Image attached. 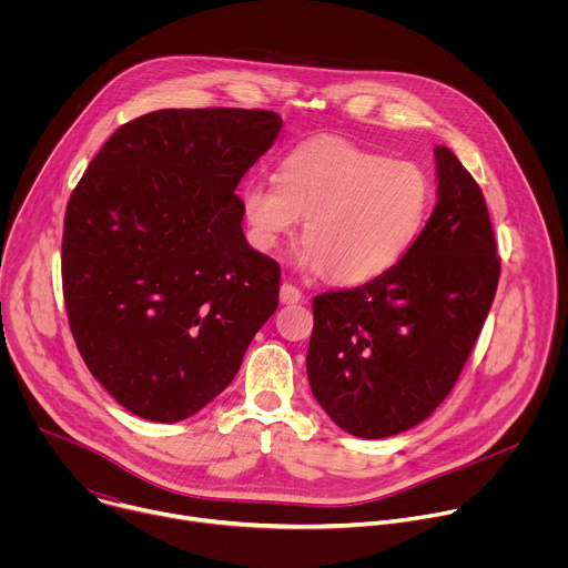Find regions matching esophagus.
Wrapping results in <instances>:
<instances>
[{"label": "esophagus", "instance_id": "34e87169", "mask_svg": "<svg viewBox=\"0 0 568 568\" xmlns=\"http://www.w3.org/2000/svg\"><path fill=\"white\" fill-rule=\"evenodd\" d=\"M303 298V292L298 287H294L292 283H283L281 285V303H298Z\"/></svg>", "mask_w": 568, "mask_h": 568}]
</instances>
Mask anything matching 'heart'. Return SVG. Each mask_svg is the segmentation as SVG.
Segmentation results:
<instances>
[{"label":"heart","instance_id":"b5f03b06","mask_svg":"<svg viewBox=\"0 0 568 568\" xmlns=\"http://www.w3.org/2000/svg\"><path fill=\"white\" fill-rule=\"evenodd\" d=\"M432 204V178L416 161L342 139L301 143L283 159L278 182H250L240 197L258 250H276L305 220L298 265L342 285L368 283L397 265Z\"/></svg>","mask_w":568,"mask_h":568}]
</instances>
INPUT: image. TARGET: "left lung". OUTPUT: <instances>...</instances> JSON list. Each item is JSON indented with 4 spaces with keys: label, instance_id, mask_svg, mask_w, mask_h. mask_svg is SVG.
Returning <instances> with one entry per match:
<instances>
[{
    "label": "left lung",
    "instance_id": "1",
    "mask_svg": "<svg viewBox=\"0 0 568 568\" xmlns=\"http://www.w3.org/2000/svg\"><path fill=\"white\" fill-rule=\"evenodd\" d=\"M434 156L438 202L416 245L382 276L312 301V395L357 438L395 436L436 412L497 294L485 197L449 148Z\"/></svg>",
    "mask_w": 568,
    "mask_h": 568
}]
</instances>
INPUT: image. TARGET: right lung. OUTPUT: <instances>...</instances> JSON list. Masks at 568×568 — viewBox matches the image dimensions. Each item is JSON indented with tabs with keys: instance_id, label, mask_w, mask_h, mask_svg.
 <instances>
[{
	"instance_id": "right-lung-1",
	"label": "right lung",
	"mask_w": 568,
	"mask_h": 568,
	"mask_svg": "<svg viewBox=\"0 0 568 568\" xmlns=\"http://www.w3.org/2000/svg\"><path fill=\"white\" fill-rule=\"evenodd\" d=\"M281 128L267 110H156L121 125L69 197V328L139 418L204 409L276 312L281 267L250 247L235 186Z\"/></svg>"
}]
</instances>
